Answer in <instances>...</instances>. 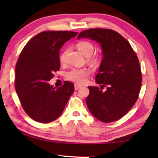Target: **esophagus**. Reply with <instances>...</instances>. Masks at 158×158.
I'll return each mask as SVG.
<instances>
[{"label": "esophagus", "mask_w": 158, "mask_h": 158, "mask_svg": "<svg viewBox=\"0 0 158 158\" xmlns=\"http://www.w3.org/2000/svg\"><path fill=\"white\" fill-rule=\"evenodd\" d=\"M81 88V85H79V84L77 83H75V90H78L79 88Z\"/></svg>", "instance_id": "obj_1"}]
</instances>
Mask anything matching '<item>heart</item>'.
I'll use <instances>...</instances> for the list:
<instances>
[{"label":"heart","mask_w":158,"mask_h":158,"mask_svg":"<svg viewBox=\"0 0 158 158\" xmlns=\"http://www.w3.org/2000/svg\"><path fill=\"white\" fill-rule=\"evenodd\" d=\"M77 49L86 57L89 58V61L91 63H96L98 61L96 56L90 57L94 52V44L88 41H80L76 44ZM67 50L62 52L60 56V61L64 62L65 61ZM89 74V70L85 68H74L67 73L66 77L69 81L75 82L77 83H82L85 81V77Z\"/></svg>","instance_id":"obj_1"}]
</instances>
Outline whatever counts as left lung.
<instances>
[{
	"label": "left lung",
	"instance_id": "1",
	"mask_svg": "<svg viewBox=\"0 0 158 158\" xmlns=\"http://www.w3.org/2000/svg\"><path fill=\"white\" fill-rule=\"evenodd\" d=\"M87 38L100 44L103 59L96 76L101 86H88L86 104L101 122L117 121L127 114L137 101L142 85L139 62L128 41L115 31L90 29L77 39ZM107 89L103 91V87Z\"/></svg>",
	"mask_w": 158,
	"mask_h": 158
}]
</instances>
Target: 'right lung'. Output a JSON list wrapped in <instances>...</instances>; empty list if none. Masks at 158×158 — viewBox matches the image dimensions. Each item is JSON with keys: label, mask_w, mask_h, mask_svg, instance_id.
Listing matches in <instances>:
<instances>
[{"label": "right lung", "mask_w": 158, "mask_h": 158, "mask_svg": "<svg viewBox=\"0 0 158 158\" xmlns=\"http://www.w3.org/2000/svg\"><path fill=\"white\" fill-rule=\"evenodd\" d=\"M77 32L45 31L23 47L16 65L15 88L23 110L32 119L49 123L61 115L74 92V85L64 81L61 87L48 81L60 68V49Z\"/></svg>", "instance_id": "obj_1"}]
</instances>
